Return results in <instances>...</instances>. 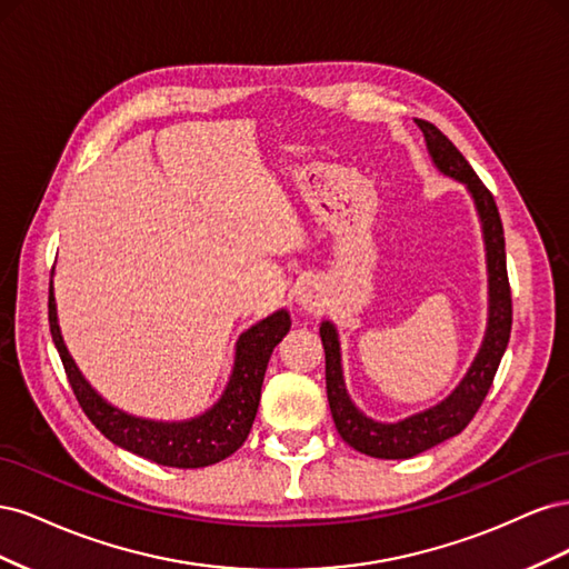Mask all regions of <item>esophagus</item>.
<instances>
[{
  "mask_svg": "<svg viewBox=\"0 0 569 569\" xmlns=\"http://www.w3.org/2000/svg\"><path fill=\"white\" fill-rule=\"evenodd\" d=\"M297 301L301 303V308H306V311H318V308H320V295H318L316 284H311V282L301 284L299 295H297Z\"/></svg>",
  "mask_w": 569,
  "mask_h": 569,
  "instance_id": "esophagus-1",
  "label": "esophagus"
}]
</instances>
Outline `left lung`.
I'll return each mask as SVG.
<instances>
[{
  "instance_id": "8db88e82",
  "label": "left lung",
  "mask_w": 569,
  "mask_h": 569,
  "mask_svg": "<svg viewBox=\"0 0 569 569\" xmlns=\"http://www.w3.org/2000/svg\"><path fill=\"white\" fill-rule=\"evenodd\" d=\"M418 126L425 134L429 153H432L437 168L441 173L468 184L470 194L475 197L481 226H485L489 258V330L470 372L465 375V380L449 399L403 422L382 425L366 418L363 412H358V408L351 403L341 380L337 332L330 322H322L320 339L325 349V385L337 432L351 449L385 460L418 456L427 449H432V446L460 435L462 429L470 425V420L477 416L479 406L485 403L487 393L493 385V377L498 366H501L512 327V297L506 268V237L493 194L489 192L487 184L477 178L468 159L456 149L449 137H446L437 126L427 123V120H418Z\"/></svg>"
}]
</instances>
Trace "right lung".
<instances>
[{"mask_svg": "<svg viewBox=\"0 0 569 569\" xmlns=\"http://www.w3.org/2000/svg\"><path fill=\"white\" fill-rule=\"evenodd\" d=\"M287 311L253 325L237 341V358L230 385L222 399L203 416L189 422H151L116 410L82 380L73 358L68 356L57 325V303L49 289V332L84 416L116 446L168 468H206L232 456L251 432L261 401V387L272 349L289 332Z\"/></svg>", "mask_w": 569, "mask_h": 569, "instance_id": "add662e5", "label": "right lung"}]
</instances>
